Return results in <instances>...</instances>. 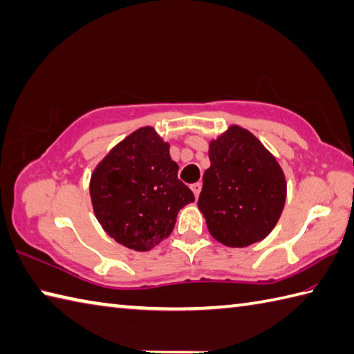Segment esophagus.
<instances>
[{
	"instance_id": "34e87169",
	"label": "esophagus",
	"mask_w": 354,
	"mask_h": 354,
	"mask_svg": "<svg viewBox=\"0 0 354 354\" xmlns=\"http://www.w3.org/2000/svg\"><path fill=\"white\" fill-rule=\"evenodd\" d=\"M190 189H192V192H194L195 198H198L199 192H201V183H195V184H192V185H190Z\"/></svg>"
}]
</instances>
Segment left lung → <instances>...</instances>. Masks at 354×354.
Listing matches in <instances>:
<instances>
[{
    "label": "left lung",
    "mask_w": 354,
    "mask_h": 354,
    "mask_svg": "<svg viewBox=\"0 0 354 354\" xmlns=\"http://www.w3.org/2000/svg\"><path fill=\"white\" fill-rule=\"evenodd\" d=\"M198 207L210 235L229 248H246L277 224L286 198L280 165L252 133L232 125L209 145Z\"/></svg>",
    "instance_id": "obj_1"
}]
</instances>
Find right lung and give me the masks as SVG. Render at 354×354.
Wrapping results in <instances>:
<instances>
[{
    "label": "right lung",
    "mask_w": 354,
    "mask_h": 354,
    "mask_svg": "<svg viewBox=\"0 0 354 354\" xmlns=\"http://www.w3.org/2000/svg\"><path fill=\"white\" fill-rule=\"evenodd\" d=\"M89 194L105 232L140 252L165 240L179 209L195 201L178 179L169 144L151 127L139 128L108 153L95 167Z\"/></svg>",
    "instance_id": "1"
}]
</instances>
